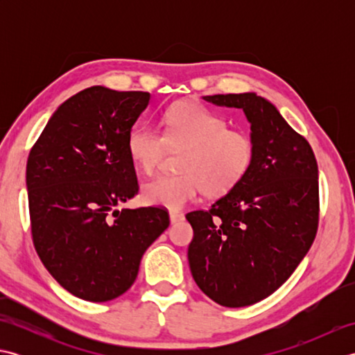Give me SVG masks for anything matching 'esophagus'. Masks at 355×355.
Wrapping results in <instances>:
<instances>
[{
	"mask_svg": "<svg viewBox=\"0 0 355 355\" xmlns=\"http://www.w3.org/2000/svg\"><path fill=\"white\" fill-rule=\"evenodd\" d=\"M169 220H171L172 224H175L178 221H183L184 216H183V214L175 212V210H171V212H169Z\"/></svg>",
	"mask_w": 355,
	"mask_h": 355,
	"instance_id": "obj_1",
	"label": "esophagus"
}]
</instances>
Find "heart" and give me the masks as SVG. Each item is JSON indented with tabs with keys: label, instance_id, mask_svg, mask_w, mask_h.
<instances>
[{
	"label": "heart",
	"instance_id": "1",
	"mask_svg": "<svg viewBox=\"0 0 355 355\" xmlns=\"http://www.w3.org/2000/svg\"><path fill=\"white\" fill-rule=\"evenodd\" d=\"M195 102H178L164 112L163 135L154 126H135L128 135V154L150 175L166 150H180V175H162L141 187L149 206L182 209L197 197H223L241 183L253 162V141L241 130Z\"/></svg>",
	"mask_w": 355,
	"mask_h": 355
}]
</instances>
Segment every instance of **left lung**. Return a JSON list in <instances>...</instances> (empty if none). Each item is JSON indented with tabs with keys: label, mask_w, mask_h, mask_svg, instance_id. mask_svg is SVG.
<instances>
[{
	"label": "left lung",
	"mask_w": 355,
	"mask_h": 355,
	"mask_svg": "<svg viewBox=\"0 0 355 355\" xmlns=\"http://www.w3.org/2000/svg\"><path fill=\"white\" fill-rule=\"evenodd\" d=\"M243 110L253 162L241 183L209 210L186 215L193 281L216 304L253 305L275 293L305 258L318 232L319 171L308 141L256 93L202 96Z\"/></svg>",
	"instance_id": "8db88e82"
}]
</instances>
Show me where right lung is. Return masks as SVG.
I'll return each instance as SVG.
<instances>
[{
  "label": "right lung",
  "instance_id": "add662e5",
  "mask_svg": "<svg viewBox=\"0 0 355 355\" xmlns=\"http://www.w3.org/2000/svg\"><path fill=\"white\" fill-rule=\"evenodd\" d=\"M149 101L143 92L82 89L59 105L30 150L36 253L59 285L89 302L130 288L143 253L169 225L160 207L117 209L139 189L128 135Z\"/></svg>",
  "mask_w": 355,
  "mask_h": 355
}]
</instances>
